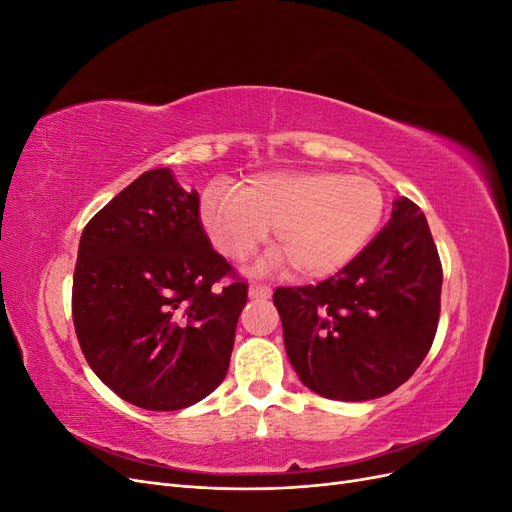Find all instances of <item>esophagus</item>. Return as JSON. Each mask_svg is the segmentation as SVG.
Returning a JSON list of instances; mask_svg holds the SVG:
<instances>
[{
    "label": "esophagus",
    "instance_id": "esophagus-1",
    "mask_svg": "<svg viewBox=\"0 0 512 512\" xmlns=\"http://www.w3.org/2000/svg\"><path fill=\"white\" fill-rule=\"evenodd\" d=\"M250 297L252 299H269L271 297V288L262 286V284H252L250 286Z\"/></svg>",
    "mask_w": 512,
    "mask_h": 512
}]
</instances>
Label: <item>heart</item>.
<instances>
[{"mask_svg": "<svg viewBox=\"0 0 512 512\" xmlns=\"http://www.w3.org/2000/svg\"><path fill=\"white\" fill-rule=\"evenodd\" d=\"M384 194L363 175L335 170H275L243 188L215 183L205 190L200 220L215 250L241 262L275 228L277 250L260 271L284 269L320 280L359 256L382 222Z\"/></svg>", "mask_w": 512, "mask_h": 512, "instance_id": "heart-1", "label": "heart"}]
</instances>
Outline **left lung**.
I'll return each instance as SVG.
<instances>
[{
	"mask_svg": "<svg viewBox=\"0 0 512 512\" xmlns=\"http://www.w3.org/2000/svg\"><path fill=\"white\" fill-rule=\"evenodd\" d=\"M442 265L429 224L399 196L378 237L316 286L277 288L273 303L299 380L337 401L393 393L427 356L440 318Z\"/></svg>",
	"mask_w": 512,
	"mask_h": 512,
	"instance_id": "1",
	"label": "left lung"
}]
</instances>
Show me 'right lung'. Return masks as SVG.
Returning a JSON list of instances; mask_svg holds the SVG:
<instances>
[{
	"label": "right lung",
	"instance_id": "right-lung-1",
	"mask_svg": "<svg viewBox=\"0 0 512 512\" xmlns=\"http://www.w3.org/2000/svg\"><path fill=\"white\" fill-rule=\"evenodd\" d=\"M196 190L147 170L85 226L72 320L94 374L128 404L168 412L222 384L247 284L213 290L232 269L200 222Z\"/></svg>",
	"mask_w": 512,
	"mask_h": 512
}]
</instances>
